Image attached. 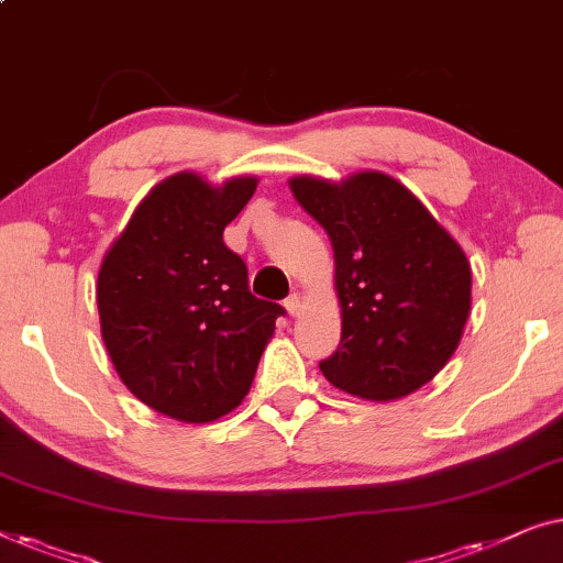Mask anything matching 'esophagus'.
<instances>
[{
  "label": "esophagus",
  "instance_id": "obj_1",
  "mask_svg": "<svg viewBox=\"0 0 563 563\" xmlns=\"http://www.w3.org/2000/svg\"><path fill=\"white\" fill-rule=\"evenodd\" d=\"M285 308H288L290 316H300V311H303V298H300V292H290V296L285 298Z\"/></svg>",
  "mask_w": 563,
  "mask_h": 563
}]
</instances>
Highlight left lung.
<instances>
[{"label": "left lung", "mask_w": 563, "mask_h": 563, "mask_svg": "<svg viewBox=\"0 0 563 563\" xmlns=\"http://www.w3.org/2000/svg\"><path fill=\"white\" fill-rule=\"evenodd\" d=\"M292 196L329 234L342 342L319 367L362 400H398L431 383L462 342L472 308L464 250L398 180L296 176Z\"/></svg>", "instance_id": "1"}]
</instances>
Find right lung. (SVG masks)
Returning <instances> with one entry per match:
<instances>
[{"label": "right lung", "mask_w": 563, "mask_h": 563, "mask_svg": "<svg viewBox=\"0 0 563 563\" xmlns=\"http://www.w3.org/2000/svg\"><path fill=\"white\" fill-rule=\"evenodd\" d=\"M255 176L211 186L165 178L126 221L99 267L101 339L134 398L184 423H209L244 400L283 306L250 292L224 229Z\"/></svg>", "instance_id": "add662e5"}]
</instances>
